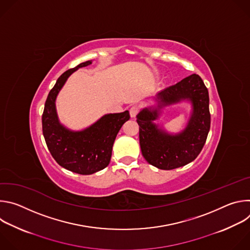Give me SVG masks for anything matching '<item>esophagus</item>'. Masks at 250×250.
I'll return each instance as SVG.
<instances>
[{
    "instance_id": "esophagus-1",
    "label": "esophagus",
    "mask_w": 250,
    "mask_h": 250,
    "mask_svg": "<svg viewBox=\"0 0 250 250\" xmlns=\"http://www.w3.org/2000/svg\"><path fill=\"white\" fill-rule=\"evenodd\" d=\"M138 112H139V109H138L137 105L134 104V105L130 106V109H129V115H130L131 118H135L136 115L138 114Z\"/></svg>"
}]
</instances>
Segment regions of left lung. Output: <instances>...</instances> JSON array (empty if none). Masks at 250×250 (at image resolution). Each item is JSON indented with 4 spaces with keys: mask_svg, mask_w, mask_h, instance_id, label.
Segmentation results:
<instances>
[{
    "mask_svg": "<svg viewBox=\"0 0 250 250\" xmlns=\"http://www.w3.org/2000/svg\"><path fill=\"white\" fill-rule=\"evenodd\" d=\"M181 99H189L193 114L187 128L179 135L171 136L158 128L153 121L158 117L162 105ZM157 108L144 109L137 115L139 145L146 160L162 170L184 166L200 154L210 126L208 92L202 78L192 74L157 94Z\"/></svg>",
    "mask_w": 250,
    "mask_h": 250,
    "instance_id": "left-lung-1",
    "label": "left lung"
}]
</instances>
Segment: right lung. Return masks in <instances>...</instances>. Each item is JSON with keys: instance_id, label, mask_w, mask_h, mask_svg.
I'll return each mask as SVG.
<instances>
[{"instance_id": "add662e5", "label": "right lung", "mask_w": 250, "mask_h": 250, "mask_svg": "<svg viewBox=\"0 0 250 250\" xmlns=\"http://www.w3.org/2000/svg\"><path fill=\"white\" fill-rule=\"evenodd\" d=\"M92 60L69 69L57 79L45 101L42 132L49 152L63 168L81 175H90L109 165L116 136L129 120V113L109 114L82 131H71L59 124L55 100L67 78L74 71L88 66Z\"/></svg>"}]
</instances>
